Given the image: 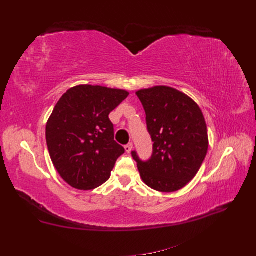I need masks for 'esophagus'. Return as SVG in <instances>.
Returning <instances> with one entry per match:
<instances>
[{"label": "esophagus", "instance_id": "esophagus-1", "mask_svg": "<svg viewBox=\"0 0 256 256\" xmlns=\"http://www.w3.org/2000/svg\"><path fill=\"white\" fill-rule=\"evenodd\" d=\"M132 148H134V144L132 143H128L127 145H125V150L127 152H130L131 150H132Z\"/></svg>", "mask_w": 256, "mask_h": 256}]
</instances>
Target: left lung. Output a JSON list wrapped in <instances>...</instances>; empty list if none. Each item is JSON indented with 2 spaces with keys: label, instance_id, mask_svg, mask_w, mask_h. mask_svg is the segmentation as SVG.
Masks as SVG:
<instances>
[{
  "label": "left lung",
  "instance_id": "1",
  "mask_svg": "<svg viewBox=\"0 0 256 256\" xmlns=\"http://www.w3.org/2000/svg\"><path fill=\"white\" fill-rule=\"evenodd\" d=\"M152 136V154L142 161L132 152L142 180L154 190L174 192L190 182L208 150L204 115L196 102L168 86L138 90Z\"/></svg>",
  "mask_w": 256,
  "mask_h": 256
}]
</instances>
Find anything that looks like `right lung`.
Returning a JSON list of instances; mask_svg holds the SVG:
<instances>
[{
	"label": "right lung",
	"instance_id": "obj_1",
	"mask_svg": "<svg viewBox=\"0 0 256 256\" xmlns=\"http://www.w3.org/2000/svg\"><path fill=\"white\" fill-rule=\"evenodd\" d=\"M129 95L100 85H78L60 97L46 126V140L60 176L79 190H92L111 176L125 152L114 141L109 114Z\"/></svg>",
	"mask_w": 256,
	"mask_h": 256
}]
</instances>
